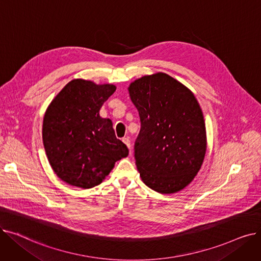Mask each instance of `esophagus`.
Listing matches in <instances>:
<instances>
[{"instance_id": "esophagus-1", "label": "esophagus", "mask_w": 261, "mask_h": 261, "mask_svg": "<svg viewBox=\"0 0 261 261\" xmlns=\"http://www.w3.org/2000/svg\"><path fill=\"white\" fill-rule=\"evenodd\" d=\"M122 142H123V144H125L129 149L131 148V143H130V141H129V139H127V138H125V139H122ZM130 153H131V151H130Z\"/></svg>"}]
</instances>
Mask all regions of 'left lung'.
<instances>
[{"mask_svg":"<svg viewBox=\"0 0 261 261\" xmlns=\"http://www.w3.org/2000/svg\"><path fill=\"white\" fill-rule=\"evenodd\" d=\"M128 91L141 118L134 156L142 181L160 194L177 193L206 153L202 109L193 92L162 72L134 80Z\"/></svg>","mask_w":261,"mask_h":261,"instance_id":"1","label":"left lung"}]
</instances>
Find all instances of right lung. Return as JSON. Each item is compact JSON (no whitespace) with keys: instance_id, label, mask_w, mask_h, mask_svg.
Segmentation results:
<instances>
[{"instance_id":"right-lung-1","label":"right lung","mask_w":261,"mask_h":261,"mask_svg":"<svg viewBox=\"0 0 261 261\" xmlns=\"http://www.w3.org/2000/svg\"><path fill=\"white\" fill-rule=\"evenodd\" d=\"M115 90L114 85L73 79L47 107L42 126L45 153L54 172L66 184L84 189L99 185L115 162L128 156L111 119L99 115Z\"/></svg>"}]
</instances>
